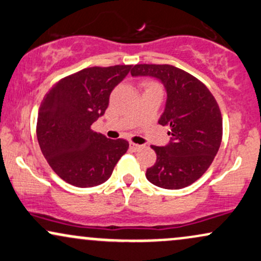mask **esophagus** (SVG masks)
<instances>
[{
    "mask_svg": "<svg viewBox=\"0 0 261 261\" xmlns=\"http://www.w3.org/2000/svg\"><path fill=\"white\" fill-rule=\"evenodd\" d=\"M143 148L142 144H136V143H130V149L133 150V152H139Z\"/></svg>",
    "mask_w": 261,
    "mask_h": 261,
    "instance_id": "34e87169",
    "label": "esophagus"
}]
</instances>
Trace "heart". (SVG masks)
<instances>
[{
	"instance_id": "heart-1",
	"label": "heart",
	"mask_w": 261,
	"mask_h": 261,
	"mask_svg": "<svg viewBox=\"0 0 261 261\" xmlns=\"http://www.w3.org/2000/svg\"><path fill=\"white\" fill-rule=\"evenodd\" d=\"M149 85H154V84H149Z\"/></svg>"
}]
</instances>
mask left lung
I'll list each match as a JSON object with an SVG mask.
<instances>
[{
	"label": "left lung",
	"mask_w": 261,
	"mask_h": 261,
	"mask_svg": "<svg viewBox=\"0 0 261 261\" xmlns=\"http://www.w3.org/2000/svg\"><path fill=\"white\" fill-rule=\"evenodd\" d=\"M133 76H152L164 85L165 109L158 122L169 126L166 146H152L156 162L146 177L155 186L180 190L208 170L220 148L222 118L208 87L193 75L169 64H137Z\"/></svg>",
	"instance_id": "obj_1"
}]
</instances>
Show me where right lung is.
<instances>
[{
	"instance_id": "add662e5",
	"label": "right lung",
	"mask_w": 261,
	"mask_h": 261,
	"mask_svg": "<svg viewBox=\"0 0 261 261\" xmlns=\"http://www.w3.org/2000/svg\"><path fill=\"white\" fill-rule=\"evenodd\" d=\"M134 65L92 67L58 81L39 108L36 135L41 152L62 180L93 187L111 177L128 142L109 140L91 125L105 114L111 92Z\"/></svg>"
}]
</instances>
